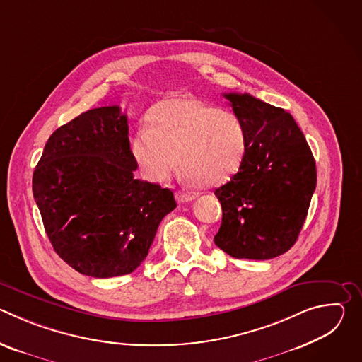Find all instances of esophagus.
I'll use <instances>...</instances> for the list:
<instances>
[{"mask_svg":"<svg viewBox=\"0 0 362 362\" xmlns=\"http://www.w3.org/2000/svg\"><path fill=\"white\" fill-rule=\"evenodd\" d=\"M194 194H192V193H185V192H177L176 193V200L179 202V203H187V202H192V200H194Z\"/></svg>","mask_w":362,"mask_h":362,"instance_id":"34e87169","label":"esophagus"}]
</instances>
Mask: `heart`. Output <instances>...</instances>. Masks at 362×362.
Here are the masks:
<instances>
[{
    "label": "heart",
    "mask_w": 362,
    "mask_h": 362,
    "mask_svg": "<svg viewBox=\"0 0 362 362\" xmlns=\"http://www.w3.org/2000/svg\"><path fill=\"white\" fill-rule=\"evenodd\" d=\"M246 130L240 117L187 95L165 98L132 139V154L146 179L170 180L179 170L200 186H218L240 168ZM181 162H178V158Z\"/></svg>",
    "instance_id": "obj_1"
}]
</instances>
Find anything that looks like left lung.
<instances>
[{
  "label": "left lung",
  "mask_w": 362,
  "mask_h": 362,
  "mask_svg": "<svg viewBox=\"0 0 362 362\" xmlns=\"http://www.w3.org/2000/svg\"><path fill=\"white\" fill-rule=\"evenodd\" d=\"M246 130V153L215 190L222 223L218 247L238 259H272L289 250L306 219L317 168L303 133L281 107L247 93H225Z\"/></svg>",
  "instance_id": "8db88e82"
}]
</instances>
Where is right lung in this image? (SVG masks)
<instances>
[{
	"label": "right lung",
	"instance_id": "add662e5",
	"mask_svg": "<svg viewBox=\"0 0 362 362\" xmlns=\"http://www.w3.org/2000/svg\"><path fill=\"white\" fill-rule=\"evenodd\" d=\"M136 169L119 106L84 112L45 143L33 194L51 245L77 272L132 274L176 208L170 189L134 179Z\"/></svg>",
	"mask_w": 362,
	"mask_h": 362
}]
</instances>
